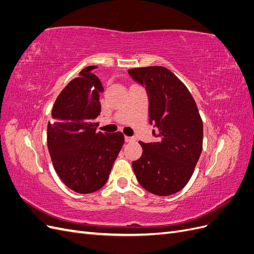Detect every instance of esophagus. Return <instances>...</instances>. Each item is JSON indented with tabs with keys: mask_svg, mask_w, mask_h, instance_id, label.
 Instances as JSON below:
<instances>
[{
	"mask_svg": "<svg viewBox=\"0 0 254 254\" xmlns=\"http://www.w3.org/2000/svg\"><path fill=\"white\" fill-rule=\"evenodd\" d=\"M135 139H134V137L133 136H125V141L127 142V143H130V142H133Z\"/></svg>",
	"mask_w": 254,
	"mask_h": 254,
	"instance_id": "obj_1",
	"label": "esophagus"
}]
</instances>
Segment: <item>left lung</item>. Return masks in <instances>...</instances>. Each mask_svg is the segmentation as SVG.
Masks as SVG:
<instances>
[{"mask_svg": "<svg viewBox=\"0 0 254 254\" xmlns=\"http://www.w3.org/2000/svg\"><path fill=\"white\" fill-rule=\"evenodd\" d=\"M145 86L149 122L155 123L156 143L139 142L142 157L132 163L141 186L158 196L173 195L190 181L202 150L203 124L195 99L177 76L164 66L128 70Z\"/></svg>", "mask_w": 254, "mask_h": 254, "instance_id": "left-lung-1", "label": "left lung"}]
</instances>
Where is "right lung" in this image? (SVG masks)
I'll list each match as a JSON object with an SVG mask.
<instances>
[{
    "instance_id": "obj_1",
    "label": "right lung",
    "mask_w": 254,
    "mask_h": 254,
    "mask_svg": "<svg viewBox=\"0 0 254 254\" xmlns=\"http://www.w3.org/2000/svg\"><path fill=\"white\" fill-rule=\"evenodd\" d=\"M86 66L56 98L48 124V147L54 168L65 186L79 194L102 189L124 144L122 132L96 131L101 113V80Z\"/></svg>"
}]
</instances>
